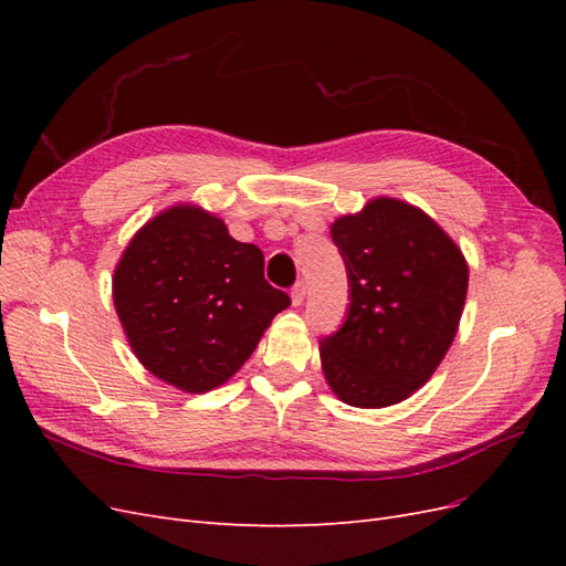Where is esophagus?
Wrapping results in <instances>:
<instances>
[{
  "instance_id": "1",
  "label": "esophagus",
  "mask_w": 566,
  "mask_h": 566,
  "mask_svg": "<svg viewBox=\"0 0 566 566\" xmlns=\"http://www.w3.org/2000/svg\"><path fill=\"white\" fill-rule=\"evenodd\" d=\"M304 295H306V283L300 281L293 285V290H290V297H293V304L300 306L304 302Z\"/></svg>"
}]
</instances>
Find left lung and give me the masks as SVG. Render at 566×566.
I'll return each mask as SVG.
<instances>
[{
  "label": "left lung",
  "instance_id": "obj_1",
  "mask_svg": "<svg viewBox=\"0 0 566 566\" xmlns=\"http://www.w3.org/2000/svg\"><path fill=\"white\" fill-rule=\"evenodd\" d=\"M347 269L349 304L321 337L325 380L361 408L399 403L447 356L468 295V264L451 238L413 205L368 202L331 227Z\"/></svg>",
  "mask_w": 566,
  "mask_h": 566
}]
</instances>
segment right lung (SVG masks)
Instances as JSON below:
<instances>
[{
  "label": "right lung",
  "mask_w": 566,
  "mask_h": 566,
  "mask_svg": "<svg viewBox=\"0 0 566 566\" xmlns=\"http://www.w3.org/2000/svg\"><path fill=\"white\" fill-rule=\"evenodd\" d=\"M129 345L156 378L208 391L241 368L290 297L264 279V254L191 205L150 219L113 279Z\"/></svg>",
  "instance_id": "1"
}]
</instances>
